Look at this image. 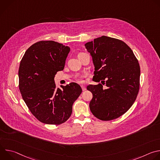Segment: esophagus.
<instances>
[{"label":"esophagus","mask_w":160,"mask_h":160,"mask_svg":"<svg viewBox=\"0 0 160 160\" xmlns=\"http://www.w3.org/2000/svg\"><path fill=\"white\" fill-rule=\"evenodd\" d=\"M81 87H82L83 91H85V90H86V89H87L86 87H85L84 85H81Z\"/></svg>","instance_id":"34e87169"}]
</instances>
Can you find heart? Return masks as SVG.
Here are the masks:
<instances>
[{
  "label": "heart",
  "instance_id": "1",
  "mask_svg": "<svg viewBox=\"0 0 160 160\" xmlns=\"http://www.w3.org/2000/svg\"><path fill=\"white\" fill-rule=\"evenodd\" d=\"M80 54H81V53H80ZM77 81L78 83H82V82H83V78H82V77H78V78L77 79Z\"/></svg>",
  "mask_w": 160,
  "mask_h": 160
}]
</instances>
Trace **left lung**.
I'll return each mask as SVG.
<instances>
[{"label": "left lung", "instance_id": "left-lung-1", "mask_svg": "<svg viewBox=\"0 0 160 160\" xmlns=\"http://www.w3.org/2000/svg\"><path fill=\"white\" fill-rule=\"evenodd\" d=\"M85 46L95 67L94 81L101 82L87 87L93 95L90 109L101 120L116 119L130 108L138 96L141 75L138 60L119 39L102 36Z\"/></svg>", "mask_w": 160, "mask_h": 160}]
</instances>
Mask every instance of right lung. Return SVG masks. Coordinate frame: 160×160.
<instances>
[{"label":"right lung","mask_w":160,"mask_h":160,"mask_svg":"<svg viewBox=\"0 0 160 160\" xmlns=\"http://www.w3.org/2000/svg\"><path fill=\"white\" fill-rule=\"evenodd\" d=\"M70 48L52 40L35 43L26 51L19 68V88L33 115L40 122L59 125L69 118L81 94L76 83L56 88L54 77L63 70Z\"/></svg>","instance_id":"obj_1"}]
</instances>
